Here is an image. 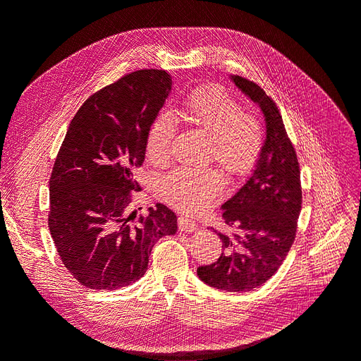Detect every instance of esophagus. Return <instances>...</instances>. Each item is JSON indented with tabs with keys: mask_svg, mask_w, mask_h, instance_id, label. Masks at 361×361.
I'll return each instance as SVG.
<instances>
[{
	"mask_svg": "<svg viewBox=\"0 0 361 361\" xmlns=\"http://www.w3.org/2000/svg\"><path fill=\"white\" fill-rule=\"evenodd\" d=\"M179 227H180L182 232L191 233V232L197 231V223H195L194 220H191V218L180 216V218H179Z\"/></svg>",
	"mask_w": 361,
	"mask_h": 361,
	"instance_id": "34e87169",
	"label": "esophagus"
}]
</instances>
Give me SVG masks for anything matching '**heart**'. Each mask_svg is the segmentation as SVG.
<instances>
[{"instance_id": "obj_1", "label": "heart", "mask_w": 361, "mask_h": 361, "mask_svg": "<svg viewBox=\"0 0 361 361\" xmlns=\"http://www.w3.org/2000/svg\"><path fill=\"white\" fill-rule=\"evenodd\" d=\"M180 117L209 137L211 155L220 166L238 173L248 169L256 159L262 130L253 116L244 114L241 106L216 85L195 90L185 102ZM176 133L174 120L159 113L149 126L146 154L154 162L166 161ZM161 192L171 204L183 212H195L216 197L223 190V179L214 170L195 171L176 169L159 182Z\"/></svg>"}]
</instances>
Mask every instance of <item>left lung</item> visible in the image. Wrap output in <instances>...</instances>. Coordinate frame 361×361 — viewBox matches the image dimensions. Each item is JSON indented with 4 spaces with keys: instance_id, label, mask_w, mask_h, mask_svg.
<instances>
[{
    "instance_id": "left-lung-1",
    "label": "left lung",
    "mask_w": 361,
    "mask_h": 361,
    "mask_svg": "<svg viewBox=\"0 0 361 361\" xmlns=\"http://www.w3.org/2000/svg\"><path fill=\"white\" fill-rule=\"evenodd\" d=\"M228 78L260 108L265 141L253 173L221 206L232 233L214 232L220 236L224 251L215 264L199 267L197 276L211 288L247 292L276 274L293 244L301 211L300 167L271 97L241 76Z\"/></svg>"
}]
</instances>
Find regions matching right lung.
<instances>
[{
  "instance_id": "obj_1",
  "label": "right lung",
  "mask_w": 361,
  "mask_h": 361,
  "mask_svg": "<svg viewBox=\"0 0 361 361\" xmlns=\"http://www.w3.org/2000/svg\"><path fill=\"white\" fill-rule=\"evenodd\" d=\"M171 92L166 71H137L90 96L75 114L49 179L48 224L64 267L82 286L114 290L145 276L152 248L178 232L167 206L133 223L134 169Z\"/></svg>"
}]
</instances>
